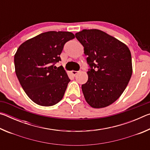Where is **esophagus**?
Segmentation results:
<instances>
[{"instance_id":"esophagus-1","label":"esophagus","mask_w":150,"mask_h":150,"mask_svg":"<svg viewBox=\"0 0 150 150\" xmlns=\"http://www.w3.org/2000/svg\"><path fill=\"white\" fill-rule=\"evenodd\" d=\"M78 73V71H71V74L73 75V76H75L76 75H77Z\"/></svg>"}]
</instances>
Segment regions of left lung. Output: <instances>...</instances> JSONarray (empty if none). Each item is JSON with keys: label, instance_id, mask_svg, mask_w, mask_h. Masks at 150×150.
Returning <instances> with one entry per match:
<instances>
[{"label": "left lung", "instance_id": "left-lung-1", "mask_svg": "<svg viewBox=\"0 0 150 150\" xmlns=\"http://www.w3.org/2000/svg\"><path fill=\"white\" fill-rule=\"evenodd\" d=\"M84 47L90 69L81 88L91 107L108 106L125 90L132 74L131 53L126 44L101 30H83L75 34Z\"/></svg>", "mask_w": 150, "mask_h": 150}]
</instances>
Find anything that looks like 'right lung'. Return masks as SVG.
I'll return each mask as SVG.
<instances>
[{"mask_svg": "<svg viewBox=\"0 0 150 150\" xmlns=\"http://www.w3.org/2000/svg\"><path fill=\"white\" fill-rule=\"evenodd\" d=\"M75 38L69 32L50 31L28 40L14 55L15 72L26 95L33 102L44 106L59 103L70 79L61 61L65 44Z\"/></svg>", "mask_w": 150, "mask_h": 150, "instance_id": "1", "label": "right lung"}]
</instances>
